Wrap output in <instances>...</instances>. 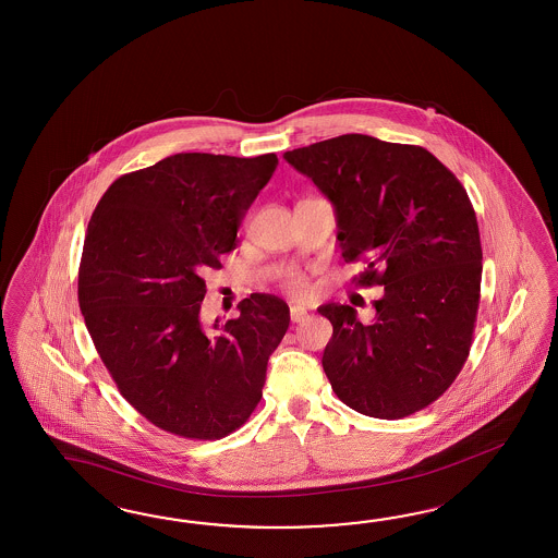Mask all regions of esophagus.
<instances>
[{"label": "esophagus", "instance_id": "obj_1", "mask_svg": "<svg viewBox=\"0 0 558 558\" xmlns=\"http://www.w3.org/2000/svg\"><path fill=\"white\" fill-rule=\"evenodd\" d=\"M306 317V311L302 308V306H292L290 308V318H292V323H301Z\"/></svg>", "mask_w": 558, "mask_h": 558}]
</instances>
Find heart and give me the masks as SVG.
<instances>
[{
    "label": "heart",
    "instance_id": "b5f03b06",
    "mask_svg": "<svg viewBox=\"0 0 558 558\" xmlns=\"http://www.w3.org/2000/svg\"><path fill=\"white\" fill-rule=\"evenodd\" d=\"M282 284L287 288L288 292L292 294V296H306L308 292H311V284H308V280L302 276L301 271H288L287 276H284V280H282Z\"/></svg>",
    "mask_w": 558,
    "mask_h": 558
}]
</instances>
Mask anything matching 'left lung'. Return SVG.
<instances>
[{
  "label": "left lung",
  "mask_w": 558,
  "mask_h": 558,
  "mask_svg": "<svg viewBox=\"0 0 558 558\" xmlns=\"http://www.w3.org/2000/svg\"><path fill=\"white\" fill-rule=\"evenodd\" d=\"M327 196L353 280L384 287L363 325L349 304L332 325L323 369L339 400L396 421L433 404L468 362L482 292V241L468 191L421 146L345 134L284 154Z\"/></svg>",
  "instance_id": "1"
}]
</instances>
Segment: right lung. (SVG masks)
Listing matches in <instances>:
<instances>
[{"mask_svg":"<svg viewBox=\"0 0 558 558\" xmlns=\"http://www.w3.org/2000/svg\"><path fill=\"white\" fill-rule=\"evenodd\" d=\"M276 154H174L113 182L90 215L78 306L121 396L191 440L240 428L290 323L287 302L252 294L240 317L205 329V274L219 270L241 219L276 170Z\"/></svg>","mask_w":558,"mask_h":558,"instance_id":"obj_1","label":"right lung"}]
</instances>
